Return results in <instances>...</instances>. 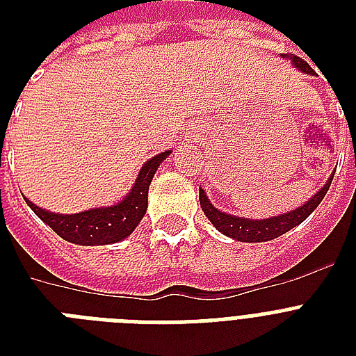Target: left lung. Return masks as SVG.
I'll return each instance as SVG.
<instances>
[{
	"mask_svg": "<svg viewBox=\"0 0 356 356\" xmlns=\"http://www.w3.org/2000/svg\"><path fill=\"white\" fill-rule=\"evenodd\" d=\"M284 57V55H282ZM292 58V63L296 64V68H299L305 74H314L312 68L309 66L307 60H303L298 55H288ZM332 177L323 184V188L318 190L312 197H310L303 207H299L296 211H290L286 214H281V216L268 218V220H248V218H238L231 216V214H225V212L218 211L216 207H212V203L207 200L205 190L200 188V203L203 212L207 214V218L211 220L212 225L220 231V233L227 234V236L234 238V240H240V242H268V240H273V238L281 236V234L288 233L290 229H293L296 225H299L301 222H305L307 218L314 212V209L321 203V200L325 197L327 190L331 186Z\"/></svg>",
	"mask_w": 356,
	"mask_h": 356,
	"instance_id": "left-lung-1",
	"label": "left lung"
}]
</instances>
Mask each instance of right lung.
I'll list each match as a JSON object with an SVG mask.
<instances>
[{
  "instance_id": "obj_1",
  "label": "right lung",
  "mask_w": 356,
  "mask_h": 356,
  "mask_svg": "<svg viewBox=\"0 0 356 356\" xmlns=\"http://www.w3.org/2000/svg\"><path fill=\"white\" fill-rule=\"evenodd\" d=\"M172 151H164L145 162L134 181L133 190L120 203L113 207H102L79 214H55L47 212L29 200L27 205L33 209L42 222H46L60 238L79 245H103L120 242L133 233L140 220L147 211V190L156 168Z\"/></svg>"
}]
</instances>
